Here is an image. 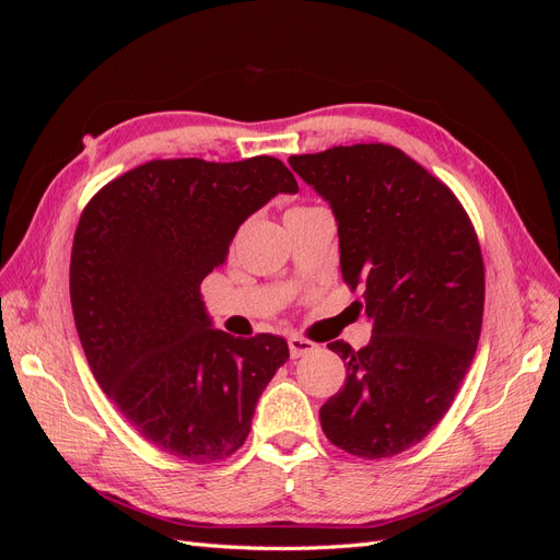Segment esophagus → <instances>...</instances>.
<instances>
[{
  "mask_svg": "<svg viewBox=\"0 0 560 560\" xmlns=\"http://www.w3.org/2000/svg\"><path fill=\"white\" fill-rule=\"evenodd\" d=\"M287 343H290V354L294 360L317 350V346L313 341H308V338H301V336H290V341H287Z\"/></svg>",
  "mask_w": 560,
  "mask_h": 560,
  "instance_id": "34e87169",
  "label": "esophagus"
}]
</instances>
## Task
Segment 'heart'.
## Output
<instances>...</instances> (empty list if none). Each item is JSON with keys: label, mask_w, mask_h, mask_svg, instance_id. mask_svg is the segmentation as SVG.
<instances>
[{"label": "heart", "mask_w": 560, "mask_h": 560, "mask_svg": "<svg viewBox=\"0 0 560 560\" xmlns=\"http://www.w3.org/2000/svg\"><path fill=\"white\" fill-rule=\"evenodd\" d=\"M294 210H299V208H294Z\"/></svg>", "instance_id": "heart-1"}]
</instances>
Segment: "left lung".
Returning a JSON list of instances; mask_svg holds the SVG:
<instances>
[{
  "mask_svg": "<svg viewBox=\"0 0 560 560\" xmlns=\"http://www.w3.org/2000/svg\"><path fill=\"white\" fill-rule=\"evenodd\" d=\"M290 165L329 200L343 282L364 290L352 306L374 319L362 350L327 346L346 362V385L322 404V430L364 460L399 455L446 416L477 352V231L448 186L397 147H331Z\"/></svg>",
  "mask_w": 560,
  "mask_h": 560,
  "instance_id": "1",
  "label": "left lung"
}]
</instances>
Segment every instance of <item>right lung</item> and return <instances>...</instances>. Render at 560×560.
Masks as SVG:
<instances>
[{"instance_id":"right-lung-1","label":"right lung","mask_w":560,"mask_h":560,"mask_svg":"<svg viewBox=\"0 0 560 560\" xmlns=\"http://www.w3.org/2000/svg\"><path fill=\"white\" fill-rule=\"evenodd\" d=\"M296 191L273 156L156 159L83 208L70 264L79 341L105 395L159 451L198 465L226 460L290 360L280 336L210 329L200 282L252 212Z\"/></svg>"}]
</instances>
